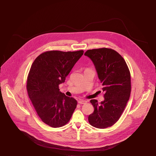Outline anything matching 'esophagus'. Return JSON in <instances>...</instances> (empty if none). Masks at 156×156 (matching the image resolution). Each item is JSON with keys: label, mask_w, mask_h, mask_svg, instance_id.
I'll use <instances>...</instances> for the list:
<instances>
[{"label": "esophagus", "mask_w": 156, "mask_h": 156, "mask_svg": "<svg viewBox=\"0 0 156 156\" xmlns=\"http://www.w3.org/2000/svg\"><path fill=\"white\" fill-rule=\"evenodd\" d=\"M78 103L79 104H85L87 103L86 100H80L78 101Z\"/></svg>", "instance_id": "esophagus-1"}]
</instances>
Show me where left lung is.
I'll use <instances>...</instances> for the list:
<instances>
[{
  "instance_id": "8db88e82",
  "label": "left lung",
  "mask_w": 156,
  "mask_h": 156,
  "mask_svg": "<svg viewBox=\"0 0 156 156\" xmlns=\"http://www.w3.org/2000/svg\"><path fill=\"white\" fill-rule=\"evenodd\" d=\"M84 55L92 61L105 92V100L100 103L95 99L90 101L94 111L88 121L94 127L106 129L118 121L129 100L130 71L123 58L111 48L88 50Z\"/></svg>"
}]
</instances>
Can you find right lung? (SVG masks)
<instances>
[{"label": "right lung", "mask_w": 156, "mask_h": 156, "mask_svg": "<svg viewBox=\"0 0 156 156\" xmlns=\"http://www.w3.org/2000/svg\"><path fill=\"white\" fill-rule=\"evenodd\" d=\"M83 50H52L40 55L33 62L27 80L29 97L39 117L48 126L57 128L69 121L77 101L59 91Z\"/></svg>", "instance_id": "1"}]
</instances>
